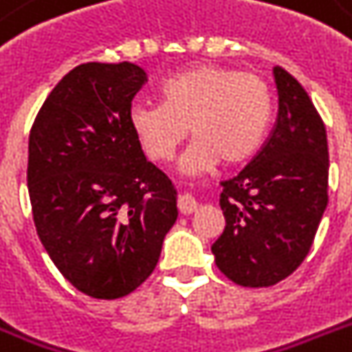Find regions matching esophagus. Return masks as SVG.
<instances>
[{"label": "esophagus", "instance_id": "obj_1", "mask_svg": "<svg viewBox=\"0 0 352 352\" xmlns=\"http://www.w3.org/2000/svg\"><path fill=\"white\" fill-rule=\"evenodd\" d=\"M197 208H199V203L192 197V195H190V193H184V195L179 199V212H181V214L190 215L193 214Z\"/></svg>", "mask_w": 352, "mask_h": 352}]
</instances>
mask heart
Returning a JSON list of instances; mask_svg holds the SVG:
<instances>
[{
  "label": "heart",
  "mask_w": 352,
  "mask_h": 352,
  "mask_svg": "<svg viewBox=\"0 0 352 352\" xmlns=\"http://www.w3.org/2000/svg\"><path fill=\"white\" fill-rule=\"evenodd\" d=\"M160 104L138 102L129 126L149 159L168 160L186 138L195 140L181 171L199 175L219 164L235 166L261 146L272 118V93L250 71L199 63L160 85Z\"/></svg>",
  "instance_id": "1"
}]
</instances>
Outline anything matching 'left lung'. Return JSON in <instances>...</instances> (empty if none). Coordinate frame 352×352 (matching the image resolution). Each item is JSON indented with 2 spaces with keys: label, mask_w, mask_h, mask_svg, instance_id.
I'll use <instances>...</instances> for the list:
<instances>
[{
  "label": "left lung",
  "mask_w": 352,
  "mask_h": 352,
  "mask_svg": "<svg viewBox=\"0 0 352 352\" xmlns=\"http://www.w3.org/2000/svg\"><path fill=\"white\" fill-rule=\"evenodd\" d=\"M278 118L261 151L221 182L225 232L215 265L243 287H270L300 267L327 208L329 149L322 117L307 91L274 67Z\"/></svg>",
  "instance_id": "obj_1"
}]
</instances>
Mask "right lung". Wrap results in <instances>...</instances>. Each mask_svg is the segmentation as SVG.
Returning <instances> with one entry per match:
<instances>
[{
  "mask_svg": "<svg viewBox=\"0 0 352 352\" xmlns=\"http://www.w3.org/2000/svg\"><path fill=\"white\" fill-rule=\"evenodd\" d=\"M131 62L82 63L51 91L29 137L30 204L41 245L80 292L117 300L157 267L177 190L129 126L146 84Z\"/></svg>",
  "mask_w": 352,
  "mask_h": 352,
  "instance_id": "obj_1",
  "label": "right lung"
}]
</instances>
